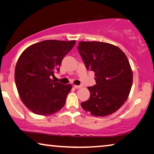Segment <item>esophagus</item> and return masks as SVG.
<instances>
[{"label":"esophagus","instance_id":"esophagus-1","mask_svg":"<svg viewBox=\"0 0 154 154\" xmlns=\"http://www.w3.org/2000/svg\"><path fill=\"white\" fill-rule=\"evenodd\" d=\"M74 87L75 89H80V88H81L82 86H81V85H74Z\"/></svg>","mask_w":154,"mask_h":154}]
</instances>
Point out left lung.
I'll return each mask as SVG.
<instances>
[{
  "label": "left lung",
  "mask_w": 154,
  "mask_h": 154,
  "mask_svg": "<svg viewBox=\"0 0 154 154\" xmlns=\"http://www.w3.org/2000/svg\"><path fill=\"white\" fill-rule=\"evenodd\" d=\"M77 48L87 69L95 73L96 82L87 87L90 97L81 107L94 116L112 114L128 98L133 82L127 56L119 47L104 42L81 41Z\"/></svg>",
  "instance_id": "8db88e82"
}]
</instances>
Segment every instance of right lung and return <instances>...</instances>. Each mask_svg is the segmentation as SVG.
<instances>
[{
    "instance_id": "obj_1",
    "label": "right lung",
    "mask_w": 154,
    "mask_h": 154,
    "mask_svg": "<svg viewBox=\"0 0 154 154\" xmlns=\"http://www.w3.org/2000/svg\"><path fill=\"white\" fill-rule=\"evenodd\" d=\"M75 43L47 40L28 47L18 58L14 75L16 88L23 104L33 113L51 115L64 107L72 85L56 82L50 76L60 71L63 58Z\"/></svg>"
}]
</instances>
